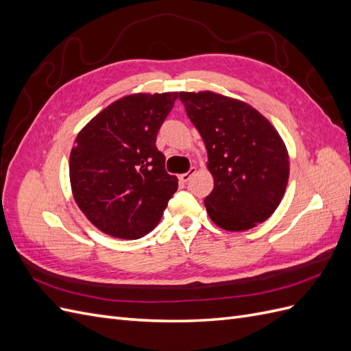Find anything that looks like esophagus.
Here are the masks:
<instances>
[{
    "instance_id": "esophagus-1",
    "label": "esophagus",
    "mask_w": 351,
    "mask_h": 351,
    "mask_svg": "<svg viewBox=\"0 0 351 351\" xmlns=\"http://www.w3.org/2000/svg\"><path fill=\"white\" fill-rule=\"evenodd\" d=\"M195 173H196V168L192 167V168H190V171H187V173H184V174H180V176H178V180H180V182H182V183H187L189 180L192 178V176H193Z\"/></svg>"
}]
</instances>
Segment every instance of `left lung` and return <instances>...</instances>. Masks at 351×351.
<instances>
[{
    "label": "left lung",
    "instance_id": "8db88e82",
    "mask_svg": "<svg viewBox=\"0 0 351 351\" xmlns=\"http://www.w3.org/2000/svg\"><path fill=\"white\" fill-rule=\"evenodd\" d=\"M189 119L208 151L214 189L205 197L209 218L227 231L267 221L285 193L290 161L269 120L247 102L200 90L180 92Z\"/></svg>",
    "mask_w": 351,
    "mask_h": 351
}]
</instances>
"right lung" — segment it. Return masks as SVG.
Returning <instances> with one entry per match:
<instances>
[{"instance_id":"1","label":"right lung","mask_w":351,"mask_h":351,"mask_svg":"<svg viewBox=\"0 0 351 351\" xmlns=\"http://www.w3.org/2000/svg\"><path fill=\"white\" fill-rule=\"evenodd\" d=\"M178 92L132 93L110 104L74 139L71 193L92 224L117 239L152 231L178 187L156 149L159 127Z\"/></svg>"}]
</instances>
